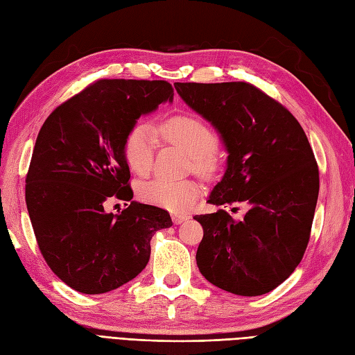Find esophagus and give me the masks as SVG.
Here are the masks:
<instances>
[{"label": "esophagus", "instance_id": "esophagus-1", "mask_svg": "<svg viewBox=\"0 0 355 355\" xmlns=\"http://www.w3.org/2000/svg\"><path fill=\"white\" fill-rule=\"evenodd\" d=\"M188 218H189L188 214H179V213L172 214V220H173L175 225H179V223H182V222H185V220H188Z\"/></svg>", "mask_w": 355, "mask_h": 355}]
</instances>
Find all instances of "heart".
Wrapping results in <instances>:
<instances>
[{
	"mask_svg": "<svg viewBox=\"0 0 355 355\" xmlns=\"http://www.w3.org/2000/svg\"><path fill=\"white\" fill-rule=\"evenodd\" d=\"M158 133L167 142L176 144L192 155L193 167L200 172H210L216 164L214 150L217 133L210 123L192 113L168 117L158 126ZM157 145L155 129L144 121L129 128L123 139L125 160L137 175H146L153 167ZM200 187L193 180H175L155 178L145 182L139 188V197L166 210L183 213L197 202Z\"/></svg>",
	"mask_w": 355,
	"mask_h": 355,
	"instance_id": "obj_1",
	"label": "heart"
}]
</instances>
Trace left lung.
Segmentation results:
<instances>
[{
	"mask_svg": "<svg viewBox=\"0 0 355 355\" xmlns=\"http://www.w3.org/2000/svg\"><path fill=\"white\" fill-rule=\"evenodd\" d=\"M189 107L211 121L226 145L227 167L209 202L247 207L195 216L204 236L201 275L242 297L263 295L286 280L309 245L319 197V167L289 110L248 82H176Z\"/></svg>",
	"mask_w": 355,
	"mask_h": 355,
	"instance_id": "1",
	"label": "left lung"
}]
</instances>
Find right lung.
Masks as SVG:
<instances>
[{"instance_id": "add662e5", "label": "right lung", "mask_w": 355, "mask_h": 355, "mask_svg": "<svg viewBox=\"0 0 355 355\" xmlns=\"http://www.w3.org/2000/svg\"><path fill=\"white\" fill-rule=\"evenodd\" d=\"M173 95L166 80L100 79L58 105L38 133L24 188L31 223L48 267L82 294L137 277L153 235L172 226L166 210L132 201L123 139ZM110 198L131 204L107 214Z\"/></svg>"}]
</instances>
